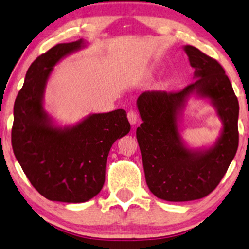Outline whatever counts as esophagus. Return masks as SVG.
<instances>
[{
    "mask_svg": "<svg viewBox=\"0 0 249 249\" xmlns=\"http://www.w3.org/2000/svg\"><path fill=\"white\" fill-rule=\"evenodd\" d=\"M127 118H128V122L132 125H135L137 123V121H139V117H137L136 113L133 112V110H129L127 113Z\"/></svg>",
    "mask_w": 249,
    "mask_h": 249,
    "instance_id": "esophagus-1",
    "label": "esophagus"
}]
</instances>
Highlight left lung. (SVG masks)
<instances>
[{"label":"left lung","mask_w":249,"mask_h":249,"mask_svg":"<svg viewBox=\"0 0 249 249\" xmlns=\"http://www.w3.org/2000/svg\"><path fill=\"white\" fill-rule=\"evenodd\" d=\"M195 68V83L174 94L145 91L136 101L143 123L136 129L146 184L165 201H191L213 192L238 148L239 104L229 78L214 59L183 46ZM192 95L208 99L221 118L220 136L210 146L194 149L184 142L179 124Z\"/></svg>","instance_id":"8db88e82"}]
</instances>
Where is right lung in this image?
<instances>
[{"mask_svg":"<svg viewBox=\"0 0 249 249\" xmlns=\"http://www.w3.org/2000/svg\"><path fill=\"white\" fill-rule=\"evenodd\" d=\"M87 44L83 39L59 43L39 55L14 103V155L33 187L51 201L80 203L97 196L110 147L131 129L124 109L89 114L76 124L61 126L44 108L54 66Z\"/></svg>","mask_w":249,"mask_h":249,"instance_id":"1","label":"right lung"}]
</instances>
